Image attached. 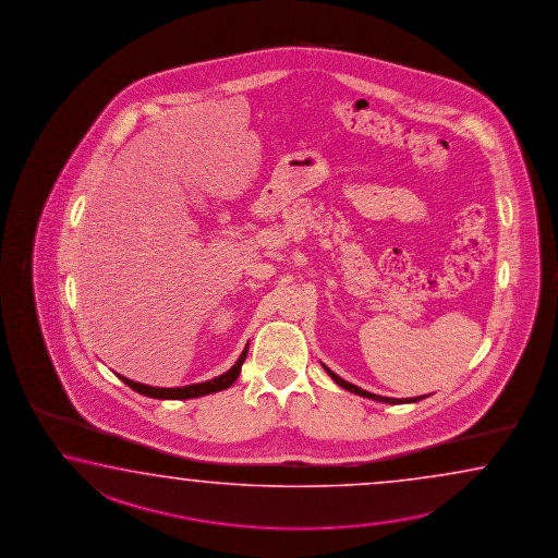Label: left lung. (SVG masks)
Segmentation results:
<instances>
[{
  "instance_id": "left-lung-1",
  "label": "left lung",
  "mask_w": 558,
  "mask_h": 558,
  "mask_svg": "<svg viewBox=\"0 0 558 558\" xmlns=\"http://www.w3.org/2000/svg\"><path fill=\"white\" fill-rule=\"evenodd\" d=\"M322 367L328 372V376L338 384V386L343 387V389H348V391H352L355 396H362V398L374 399V401H381V403H391V405H396V403H415V401H421L423 398H427V396H420V398H408V399H396V398H384V396H376V393H369V391H365L362 387L353 386V384H348L345 379H341L340 376H336L333 372H331L330 367H326V365L322 364Z\"/></svg>"
}]
</instances>
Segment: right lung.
Here are the masks:
<instances>
[{
    "label": "right lung",
    "instance_id": "1",
    "mask_svg": "<svg viewBox=\"0 0 558 558\" xmlns=\"http://www.w3.org/2000/svg\"><path fill=\"white\" fill-rule=\"evenodd\" d=\"M246 353H248V345L244 348V352L240 353L239 360H236V364L232 365L230 369H228L227 374H222V376L215 377V379H208V381H203V384H193V386H184V387H153L145 386V384H137V381H133V379H129V377L121 376V374H117L121 381H125L126 386L131 387V389H135L137 393H143V396H147V398L155 399H191V398H201V396H208V393H215V391H222V389H228V387L232 386L240 376V367L244 364V360H246Z\"/></svg>",
    "mask_w": 558,
    "mask_h": 558
}]
</instances>
